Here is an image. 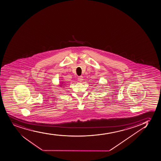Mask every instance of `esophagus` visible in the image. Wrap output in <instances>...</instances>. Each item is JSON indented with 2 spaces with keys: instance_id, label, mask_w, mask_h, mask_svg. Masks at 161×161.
Segmentation results:
<instances>
[{
  "instance_id": "obj_1",
  "label": "esophagus",
  "mask_w": 161,
  "mask_h": 161,
  "mask_svg": "<svg viewBox=\"0 0 161 161\" xmlns=\"http://www.w3.org/2000/svg\"><path fill=\"white\" fill-rule=\"evenodd\" d=\"M83 77L82 76H80L78 77V81L80 82H82L83 81Z\"/></svg>"
}]
</instances>
